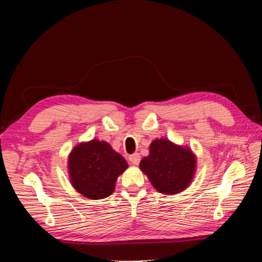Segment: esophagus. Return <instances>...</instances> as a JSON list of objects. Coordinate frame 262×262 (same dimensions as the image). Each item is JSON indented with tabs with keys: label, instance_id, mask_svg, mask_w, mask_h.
I'll return each mask as SVG.
<instances>
[{
	"label": "esophagus",
	"instance_id": "34e87169",
	"mask_svg": "<svg viewBox=\"0 0 262 262\" xmlns=\"http://www.w3.org/2000/svg\"><path fill=\"white\" fill-rule=\"evenodd\" d=\"M129 161L132 165H139L140 161H141V157H140V154L139 153H134L132 155H130L129 157Z\"/></svg>",
	"mask_w": 262,
	"mask_h": 262
}]
</instances>
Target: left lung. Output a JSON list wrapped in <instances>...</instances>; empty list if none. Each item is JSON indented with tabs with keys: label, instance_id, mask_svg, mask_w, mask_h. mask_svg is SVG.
<instances>
[{
	"label": "left lung",
	"instance_id": "1",
	"mask_svg": "<svg viewBox=\"0 0 262 262\" xmlns=\"http://www.w3.org/2000/svg\"><path fill=\"white\" fill-rule=\"evenodd\" d=\"M195 165L191 148L163 138L150 143L149 154L141 160L140 169L158 192L170 195L184 191L190 185Z\"/></svg>",
	"mask_w": 262,
	"mask_h": 262
}]
</instances>
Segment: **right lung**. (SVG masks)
Masks as SVG:
<instances>
[{
	"mask_svg": "<svg viewBox=\"0 0 262 262\" xmlns=\"http://www.w3.org/2000/svg\"><path fill=\"white\" fill-rule=\"evenodd\" d=\"M70 181L82 195L104 199L114 192L118 177L128 163L107 142L93 139L77 144L69 155Z\"/></svg>",
	"mask_w": 262,
	"mask_h": 262,
	"instance_id": "1",
	"label": "right lung"
}]
</instances>
